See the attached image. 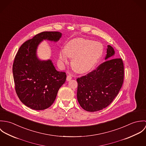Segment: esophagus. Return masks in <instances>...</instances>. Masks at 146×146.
<instances>
[{
	"label": "esophagus",
	"mask_w": 146,
	"mask_h": 146,
	"mask_svg": "<svg viewBox=\"0 0 146 146\" xmlns=\"http://www.w3.org/2000/svg\"><path fill=\"white\" fill-rule=\"evenodd\" d=\"M66 79H67V81H70V80H71V79H72V76H71V75H68L67 76Z\"/></svg>",
	"instance_id": "esophagus-1"
}]
</instances>
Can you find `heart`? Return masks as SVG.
<instances>
[{"instance_id": "heart-1", "label": "heart", "mask_w": 146, "mask_h": 146, "mask_svg": "<svg viewBox=\"0 0 146 146\" xmlns=\"http://www.w3.org/2000/svg\"><path fill=\"white\" fill-rule=\"evenodd\" d=\"M104 46L98 42L74 39L68 42L65 48L61 49L58 57L61 67L68 63L69 57L73 58L72 65L78 72L84 73L90 71L98 62L102 56Z\"/></svg>"}]
</instances>
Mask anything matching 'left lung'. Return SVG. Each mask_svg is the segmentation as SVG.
<instances>
[{"mask_svg": "<svg viewBox=\"0 0 146 146\" xmlns=\"http://www.w3.org/2000/svg\"><path fill=\"white\" fill-rule=\"evenodd\" d=\"M115 50L107 45L105 62L96 70L78 78L77 98L85 111L103 110L118 94L124 82V68L121 58H113Z\"/></svg>", "mask_w": 146, "mask_h": 146, "instance_id": "8db88e82", "label": "left lung"}]
</instances>
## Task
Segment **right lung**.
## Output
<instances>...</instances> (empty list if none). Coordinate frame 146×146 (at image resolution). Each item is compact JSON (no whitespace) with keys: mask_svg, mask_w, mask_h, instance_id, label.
Instances as JSON below:
<instances>
[{"mask_svg":"<svg viewBox=\"0 0 146 146\" xmlns=\"http://www.w3.org/2000/svg\"><path fill=\"white\" fill-rule=\"evenodd\" d=\"M61 36L57 31L40 33L25 42L16 55L12 69L16 92L21 102L31 109L49 107L65 83L64 72L57 71L50 60L42 61L36 54L42 41L57 42Z\"/></svg>","mask_w":146,"mask_h":146,"instance_id":"add662e5","label":"right lung"}]
</instances>
